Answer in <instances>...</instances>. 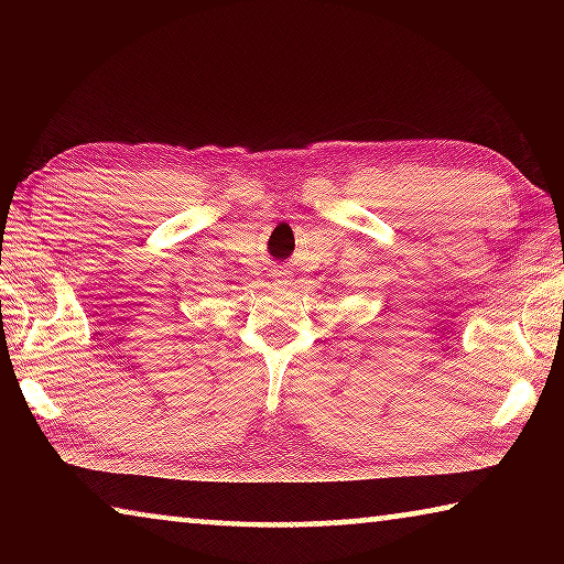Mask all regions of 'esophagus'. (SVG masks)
I'll use <instances>...</instances> for the list:
<instances>
[{"label": "esophagus", "mask_w": 564, "mask_h": 564, "mask_svg": "<svg viewBox=\"0 0 564 564\" xmlns=\"http://www.w3.org/2000/svg\"><path fill=\"white\" fill-rule=\"evenodd\" d=\"M273 281L275 283H281V285H285L291 281V271H285V269H275V273H273Z\"/></svg>", "instance_id": "esophagus-1"}]
</instances>
